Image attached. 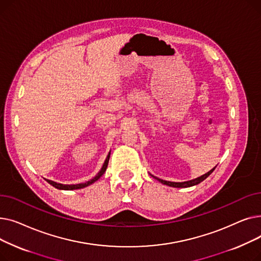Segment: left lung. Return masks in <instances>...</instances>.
<instances>
[{"label": "left lung", "mask_w": 261, "mask_h": 261, "mask_svg": "<svg viewBox=\"0 0 261 261\" xmlns=\"http://www.w3.org/2000/svg\"><path fill=\"white\" fill-rule=\"evenodd\" d=\"M216 168V167H215ZM215 168H213L211 171H208L207 173H205L199 177H197V179H194V180H190V181H186V182H182V183H176V182H169V181H164V180H161L159 179V177H155L153 176L154 179H156L158 181H160L162 184H165V185H168V186H171V187H190V186H194V185H197L199 183H201L202 181H204L206 177L215 170Z\"/></svg>", "instance_id": "obj_1"}]
</instances>
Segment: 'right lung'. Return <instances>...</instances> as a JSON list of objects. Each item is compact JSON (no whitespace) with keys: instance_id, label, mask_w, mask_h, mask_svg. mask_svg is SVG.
<instances>
[{"instance_id":"add662e5","label":"right lung","mask_w":261,"mask_h":261,"mask_svg":"<svg viewBox=\"0 0 261 261\" xmlns=\"http://www.w3.org/2000/svg\"><path fill=\"white\" fill-rule=\"evenodd\" d=\"M109 159H110V153L108 154V156H107V159H106V161H105V163H103V165H102V168H101L100 171L97 173V175L94 176L92 180H90V181H88V182H86V183H80V184H75V185H63V184H59V183H56V182H53V181H50V180H46V181H47L50 185H53L54 187H56V188H58V189H63V190H73V189H80V188L87 187V186H89V185L93 184L94 182L97 181V180L99 179V177L105 173V171H106V169H107V167H108Z\"/></svg>"}]
</instances>
